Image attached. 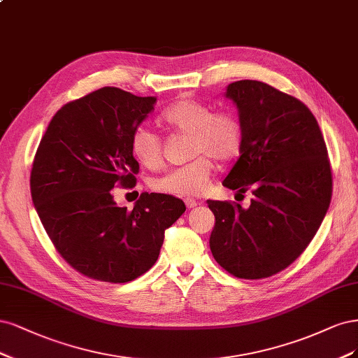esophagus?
<instances>
[{"instance_id": "esophagus-1", "label": "esophagus", "mask_w": 358, "mask_h": 358, "mask_svg": "<svg viewBox=\"0 0 358 358\" xmlns=\"http://www.w3.org/2000/svg\"><path fill=\"white\" fill-rule=\"evenodd\" d=\"M184 202H186L187 208H194V206H198V205H199V202H198V201H196V199H192V198L184 199Z\"/></svg>"}]
</instances>
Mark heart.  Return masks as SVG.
Listing matches in <instances>:
<instances>
[{
    "label": "heart",
    "instance_id": "b5f03b06",
    "mask_svg": "<svg viewBox=\"0 0 358 358\" xmlns=\"http://www.w3.org/2000/svg\"><path fill=\"white\" fill-rule=\"evenodd\" d=\"M160 122L166 128L190 136L192 162L168 171L153 180L152 186L160 193L177 196H198L218 164L234 160L242 147V124L234 113L215 111L211 106L193 98H181L169 106ZM131 153L140 165L156 169L162 162V140L152 129L140 126L131 136Z\"/></svg>",
    "mask_w": 358,
    "mask_h": 358
}]
</instances>
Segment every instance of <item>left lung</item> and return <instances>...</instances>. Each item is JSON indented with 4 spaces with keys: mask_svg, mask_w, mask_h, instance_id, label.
I'll list each match as a JSON object with an SVG mask.
<instances>
[{
    "mask_svg": "<svg viewBox=\"0 0 358 358\" xmlns=\"http://www.w3.org/2000/svg\"><path fill=\"white\" fill-rule=\"evenodd\" d=\"M242 124L241 156L223 181L251 189L248 208L206 201L215 215L210 248L236 278L284 271L315 236L331 199V169L317 119L302 101L257 80L226 89Z\"/></svg>",
    "mask_w": 358,
    "mask_h": 358,
    "instance_id": "obj_1",
    "label": "left lung"
}]
</instances>
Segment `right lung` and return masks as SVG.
I'll return each instance as SVG.
<instances>
[{
  "mask_svg": "<svg viewBox=\"0 0 358 358\" xmlns=\"http://www.w3.org/2000/svg\"><path fill=\"white\" fill-rule=\"evenodd\" d=\"M155 96L102 87L65 103L34 157L31 196L56 251L77 272L129 282L156 263L165 230L186 205L143 193L134 210L114 202V186L132 189L140 165L131 136L155 110Z\"/></svg>",
  "mask_w": 358,
  "mask_h": 358,
  "instance_id": "1",
  "label": "right lung"
}]
</instances>
